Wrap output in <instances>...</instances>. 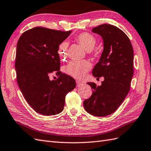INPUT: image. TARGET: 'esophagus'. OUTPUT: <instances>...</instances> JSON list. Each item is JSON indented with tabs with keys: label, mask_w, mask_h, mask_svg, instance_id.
<instances>
[{
	"label": "esophagus",
	"mask_w": 151,
	"mask_h": 151,
	"mask_svg": "<svg viewBox=\"0 0 151 151\" xmlns=\"http://www.w3.org/2000/svg\"><path fill=\"white\" fill-rule=\"evenodd\" d=\"M76 83H77V87H79L83 84V83H81V82H79V81H76Z\"/></svg>",
	"instance_id": "1"
}]
</instances>
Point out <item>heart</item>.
Here are the masks:
<instances>
[{"label":"heart","mask_w":151,"mask_h":151,"mask_svg":"<svg viewBox=\"0 0 151 151\" xmlns=\"http://www.w3.org/2000/svg\"><path fill=\"white\" fill-rule=\"evenodd\" d=\"M76 42L83 47L89 52L94 51V47L96 44L95 37L88 32H81L74 37ZM68 44L66 41L61 42L58 47V54L61 60H65L68 56ZM91 65L87 60L73 61L65 66L63 70L65 74L77 79L84 78L87 72L90 70Z\"/></svg>","instance_id":"obj_1"}]
</instances>
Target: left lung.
Listing matches in <instances>:
<instances>
[{"label": "left lung", "instance_id": "1", "mask_svg": "<svg viewBox=\"0 0 151 151\" xmlns=\"http://www.w3.org/2000/svg\"><path fill=\"white\" fill-rule=\"evenodd\" d=\"M104 40V51L93 68V76L104 81L101 86L88 83L93 93L84 101L86 111L104 117L114 112L123 102L130 89L133 75V50L128 37L119 28L103 24L92 29Z\"/></svg>", "mask_w": 151, "mask_h": 151}]
</instances>
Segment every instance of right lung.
Returning <instances> with one entry per match:
<instances>
[{
	"instance_id": "add662e5",
	"label": "right lung",
	"mask_w": 151,
	"mask_h": 151,
	"mask_svg": "<svg viewBox=\"0 0 151 151\" xmlns=\"http://www.w3.org/2000/svg\"><path fill=\"white\" fill-rule=\"evenodd\" d=\"M72 31L35 27L20 37L16 47L15 68L18 86L35 112L52 116L62 112L65 99L76 87L72 77L60 71L59 44ZM55 73L58 79L51 81Z\"/></svg>"
}]
</instances>
